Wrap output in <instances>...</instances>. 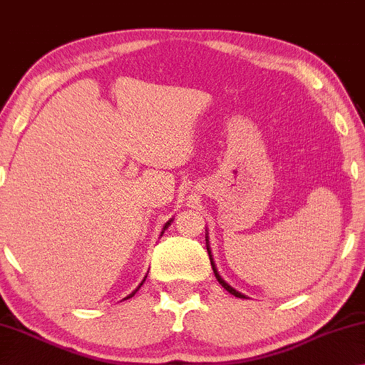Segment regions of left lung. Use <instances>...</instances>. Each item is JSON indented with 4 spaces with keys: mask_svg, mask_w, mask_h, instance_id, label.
<instances>
[{
    "mask_svg": "<svg viewBox=\"0 0 365 365\" xmlns=\"http://www.w3.org/2000/svg\"><path fill=\"white\" fill-rule=\"evenodd\" d=\"M205 240H207V244H208V237H205ZM207 250H208V257H210V261H212V267H213V272H215V277L218 279V282L225 287V289L231 293V295H234V297H237V298H247V295H244V293H240V292H237L235 289H232L231 285H229L225 279H222L221 276H220V272H218V269H216V266H215V261H213V258H212V250H210V247L207 245Z\"/></svg>",
    "mask_w": 365,
    "mask_h": 365,
    "instance_id": "1",
    "label": "left lung"
}]
</instances>
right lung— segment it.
<instances>
[{"label":"right lung","mask_w":365,"mask_h":365,"mask_svg":"<svg viewBox=\"0 0 365 365\" xmlns=\"http://www.w3.org/2000/svg\"><path fill=\"white\" fill-rule=\"evenodd\" d=\"M171 221H173V220H170V221H168V222H166V225H165V226H163V231H162V234H163V232H165V229H166V227H168V226H170V225H171ZM145 277H147V276H145ZM145 277H144V280H145ZM144 280H143V282H144ZM143 282H140V284H139V287H138V289H136V290H134V292H133V293H131V295H130V297H126V298H131V297H133V295H134V293H136V292H138V290H139V289H140V285H143ZM126 298H125V299H126Z\"/></svg>","instance_id":"1"}]
</instances>
